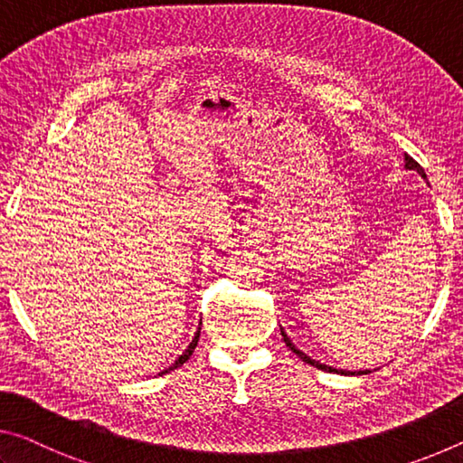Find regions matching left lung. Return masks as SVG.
<instances>
[{
  "instance_id": "1",
  "label": "left lung",
  "mask_w": 463,
  "mask_h": 463,
  "mask_svg": "<svg viewBox=\"0 0 463 463\" xmlns=\"http://www.w3.org/2000/svg\"><path fill=\"white\" fill-rule=\"evenodd\" d=\"M404 168L406 170H414V172H419L420 174V176L424 178V180H427V174H424V170L420 168V164L419 162H416V160H412V157L411 156H408V154H404ZM281 335H283V340H285V345L287 346H289L291 348V351L295 353V354H298V357L301 359V361H306V363H309V365H312V367H316V369H322V371H328V373H340V375H363V373H369V371H345V369H335V367H330V365H324V363H320V361H314L312 357H307V354L306 353H303V351H299V348L298 346H295L293 343H291V338L289 336H287V332L281 328Z\"/></svg>"
}]
</instances>
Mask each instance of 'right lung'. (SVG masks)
I'll list each match as a JSON object with an SVG mask.
<instances>
[{"label":"right lung","mask_w":463,"mask_h":463,"mask_svg":"<svg viewBox=\"0 0 463 463\" xmlns=\"http://www.w3.org/2000/svg\"><path fill=\"white\" fill-rule=\"evenodd\" d=\"M199 336H201V328H199V330H196V335H194V338H193V343H191V345H188V348H186V351H184V353H182V354H180V357H178L176 361H174V363H172V367H168V369H165V371H162V373H168V371H172V369H176V367H180V365H184V363H186L188 359H191V354L194 353V348H196V343H199Z\"/></svg>","instance_id":"right-lung-1"}]
</instances>
